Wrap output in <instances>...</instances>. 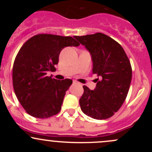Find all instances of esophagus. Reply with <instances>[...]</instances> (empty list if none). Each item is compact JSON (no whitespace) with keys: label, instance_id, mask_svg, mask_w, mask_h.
Wrapping results in <instances>:
<instances>
[{"label":"esophagus","instance_id":"obj_1","mask_svg":"<svg viewBox=\"0 0 152 152\" xmlns=\"http://www.w3.org/2000/svg\"><path fill=\"white\" fill-rule=\"evenodd\" d=\"M73 83H74V84H78V83L76 81H73Z\"/></svg>","mask_w":152,"mask_h":152}]
</instances>
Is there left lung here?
Returning a JSON list of instances; mask_svg holds the SVG:
<instances>
[{"label": "left lung", "mask_w": 152, "mask_h": 152, "mask_svg": "<svg viewBox=\"0 0 152 152\" xmlns=\"http://www.w3.org/2000/svg\"><path fill=\"white\" fill-rule=\"evenodd\" d=\"M74 38L90 52L93 74L99 76L94 90L83 86L81 111L95 119L111 117L128 94L132 76L130 61L119 43L102 33Z\"/></svg>", "instance_id": "obj_1"}]
</instances>
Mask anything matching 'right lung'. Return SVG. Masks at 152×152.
I'll return each mask as SVG.
<instances>
[{"instance_id":"right-lung-1","label":"right lung","mask_w":152,"mask_h":152,"mask_svg":"<svg viewBox=\"0 0 152 152\" xmlns=\"http://www.w3.org/2000/svg\"><path fill=\"white\" fill-rule=\"evenodd\" d=\"M71 36L38 34L19 50L13 66V85L18 100L31 116L47 118L61 109L66 91L72 80H57L47 76L56 70L59 54L66 46H78Z\"/></svg>"}]
</instances>
